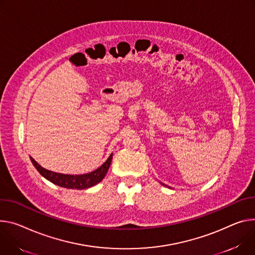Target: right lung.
Segmentation results:
<instances>
[{
	"instance_id": "obj_1",
	"label": "right lung",
	"mask_w": 255,
	"mask_h": 255,
	"mask_svg": "<svg viewBox=\"0 0 255 255\" xmlns=\"http://www.w3.org/2000/svg\"><path fill=\"white\" fill-rule=\"evenodd\" d=\"M112 157L113 154H111L109 156V158L105 161V163L96 171L88 173V174H84V175H64V174H59V173H55L49 170H45L42 167H40L36 161L30 157L33 166L35 167V169L39 172V174L41 176H43L45 179H48L49 181H51L52 183L58 185L60 187H64V188H70V189H85V188H89L94 185L100 183L104 177L106 176L111 161H112Z\"/></svg>"
}]
</instances>
